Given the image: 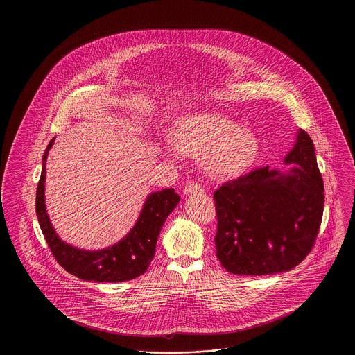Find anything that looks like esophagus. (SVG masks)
Listing matches in <instances>:
<instances>
[{
    "mask_svg": "<svg viewBox=\"0 0 355 355\" xmlns=\"http://www.w3.org/2000/svg\"><path fill=\"white\" fill-rule=\"evenodd\" d=\"M203 193L202 186L197 182H189L184 186V194H201Z\"/></svg>",
    "mask_w": 355,
    "mask_h": 355,
    "instance_id": "1",
    "label": "esophagus"
}]
</instances>
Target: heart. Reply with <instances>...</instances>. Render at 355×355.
I'll return each mask as SVG.
<instances>
[{"label": "heart", "mask_w": 355, "mask_h": 355, "mask_svg": "<svg viewBox=\"0 0 355 355\" xmlns=\"http://www.w3.org/2000/svg\"><path fill=\"white\" fill-rule=\"evenodd\" d=\"M171 139L176 152L201 158L203 169L216 178L243 172L259 152V141L253 131L218 113H200L182 119ZM165 155L172 157V152L166 150Z\"/></svg>", "instance_id": "heart-1"}]
</instances>
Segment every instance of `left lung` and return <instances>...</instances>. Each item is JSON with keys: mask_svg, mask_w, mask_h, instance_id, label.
I'll return each mask as SVG.
<instances>
[{"mask_svg": "<svg viewBox=\"0 0 355 355\" xmlns=\"http://www.w3.org/2000/svg\"><path fill=\"white\" fill-rule=\"evenodd\" d=\"M288 172L269 166L223 183L213 194L217 258L234 275L291 270L311 252L324 211V183L314 145L304 130L284 158Z\"/></svg>", "mask_w": 355, "mask_h": 355, "instance_id": "left-lung-1", "label": "left lung"}]
</instances>
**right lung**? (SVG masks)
<instances>
[{
  "instance_id": "right-lung-1",
  "label": "right lung",
  "mask_w": 355,
  "mask_h": 355,
  "mask_svg": "<svg viewBox=\"0 0 355 355\" xmlns=\"http://www.w3.org/2000/svg\"><path fill=\"white\" fill-rule=\"evenodd\" d=\"M53 141L54 138L42 157V173L37 187L35 210L42 234L55 261L71 275L89 282L117 283L144 275L154 258L158 234L166 217L179 202V196L173 189L152 193L134 228L112 248L98 252L76 249L57 236L45 207L46 158Z\"/></svg>"
}]
</instances>
